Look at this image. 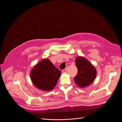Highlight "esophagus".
Returning a JSON list of instances; mask_svg holds the SVG:
<instances>
[{
  "instance_id": "esophagus-1",
  "label": "esophagus",
  "mask_w": 122,
  "mask_h": 122,
  "mask_svg": "<svg viewBox=\"0 0 122 122\" xmlns=\"http://www.w3.org/2000/svg\"><path fill=\"white\" fill-rule=\"evenodd\" d=\"M66 72H67V69H65L62 70V73H66Z\"/></svg>"
}]
</instances>
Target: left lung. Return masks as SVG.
<instances>
[{
  "instance_id": "obj_1",
  "label": "left lung",
  "mask_w": 122,
  "mask_h": 122,
  "mask_svg": "<svg viewBox=\"0 0 122 122\" xmlns=\"http://www.w3.org/2000/svg\"><path fill=\"white\" fill-rule=\"evenodd\" d=\"M75 61L78 69L77 75L74 78L75 83L80 87L89 86L96 78V70L89 61L82 56L77 57Z\"/></svg>"
}]
</instances>
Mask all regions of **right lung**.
I'll return each mask as SVG.
<instances>
[{"label": "right lung", "instance_id": "add662e5", "mask_svg": "<svg viewBox=\"0 0 122 122\" xmlns=\"http://www.w3.org/2000/svg\"><path fill=\"white\" fill-rule=\"evenodd\" d=\"M61 71L49 59L44 58L34 67L30 72L32 82L39 89L50 91L55 86L61 76Z\"/></svg>", "mask_w": 122, "mask_h": 122}]
</instances>
